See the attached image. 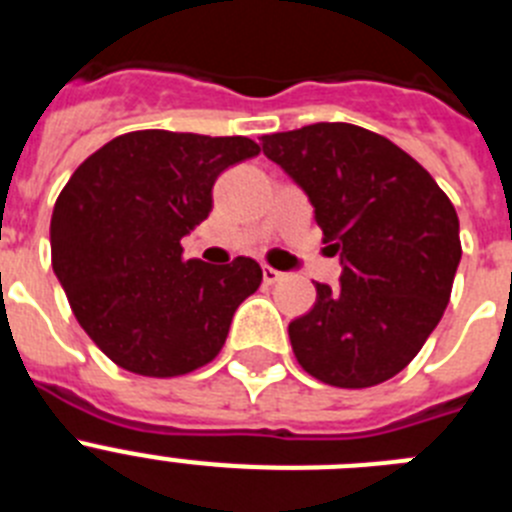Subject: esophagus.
Masks as SVG:
<instances>
[{
    "label": "esophagus",
    "mask_w": 512,
    "mask_h": 512,
    "mask_svg": "<svg viewBox=\"0 0 512 512\" xmlns=\"http://www.w3.org/2000/svg\"><path fill=\"white\" fill-rule=\"evenodd\" d=\"M261 274H264V284H277L279 279L284 277L282 271L271 269V266H264V269H261Z\"/></svg>",
    "instance_id": "esophagus-1"
}]
</instances>
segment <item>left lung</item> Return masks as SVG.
<instances>
[{"instance_id": "1", "label": "left lung", "mask_w": 512, "mask_h": 512, "mask_svg": "<svg viewBox=\"0 0 512 512\" xmlns=\"http://www.w3.org/2000/svg\"><path fill=\"white\" fill-rule=\"evenodd\" d=\"M315 207L341 256V284H315L310 312L289 323L307 374L361 390L402 372L449 305L461 261L454 205L413 156L348 122L261 138Z\"/></svg>"}]
</instances>
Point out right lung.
<instances>
[{
	"instance_id": "1",
	"label": "right lung",
	"mask_w": 512,
	"mask_h": 512,
	"mask_svg": "<svg viewBox=\"0 0 512 512\" xmlns=\"http://www.w3.org/2000/svg\"><path fill=\"white\" fill-rule=\"evenodd\" d=\"M251 138L135 130L112 138L71 174L51 217V259L87 336L143 377L210 364L235 310L261 284L238 256L182 259V238L212 210V184L259 156Z\"/></svg>"
}]
</instances>
